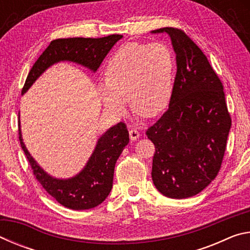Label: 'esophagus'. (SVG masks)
I'll return each mask as SVG.
<instances>
[{
	"label": "esophagus",
	"instance_id": "esophagus-1",
	"mask_svg": "<svg viewBox=\"0 0 250 250\" xmlns=\"http://www.w3.org/2000/svg\"><path fill=\"white\" fill-rule=\"evenodd\" d=\"M129 134H130L131 141H137L138 139L140 138V132H139V131L135 130V129H131L129 131Z\"/></svg>",
	"mask_w": 250,
	"mask_h": 250
}]
</instances>
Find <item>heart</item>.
I'll return each instance as SVG.
<instances>
[{
	"mask_svg": "<svg viewBox=\"0 0 250 250\" xmlns=\"http://www.w3.org/2000/svg\"><path fill=\"white\" fill-rule=\"evenodd\" d=\"M175 61L163 44L125 43L110 57L105 80L99 84L104 107L117 117L128 110L143 118L158 116L170 104Z\"/></svg>",
	"mask_w": 250,
	"mask_h": 250,
	"instance_id": "obj_1",
	"label": "heart"
}]
</instances>
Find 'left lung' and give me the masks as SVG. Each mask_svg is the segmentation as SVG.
I'll list each match as a JSON object with an SVG mask.
<instances>
[{"mask_svg":"<svg viewBox=\"0 0 250 250\" xmlns=\"http://www.w3.org/2000/svg\"><path fill=\"white\" fill-rule=\"evenodd\" d=\"M151 33H167L176 54L168 109L146 131L155 146L152 181L164 196L188 198L216 177L231 120L223 84L200 47L181 29Z\"/></svg>","mask_w":250,"mask_h":250,"instance_id":"8db88e82","label":"left lung"}]
</instances>
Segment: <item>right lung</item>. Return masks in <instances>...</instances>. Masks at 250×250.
<instances>
[{
	"label": "right lung",
	"mask_w": 250,
	"mask_h": 250,
	"mask_svg": "<svg viewBox=\"0 0 250 250\" xmlns=\"http://www.w3.org/2000/svg\"><path fill=\"white\" fill-rule=\"evenodd\" d=\"M122 35H109L101 39L55 40L35 62L23 87L24 95L36 79L50 66L61 62H71L96 73L101 62ZM21 146L33 168L34 175L59 204L70 209H89L101 204L112 188L113 173L118 158L129 143V132L124 122L109 128L97 141L95 150L86 166L69 179H57L41 167L26 149L22 138L19 116Z\"/></svg>",
	"instance_id": "obj_1"
}]
</instances>
